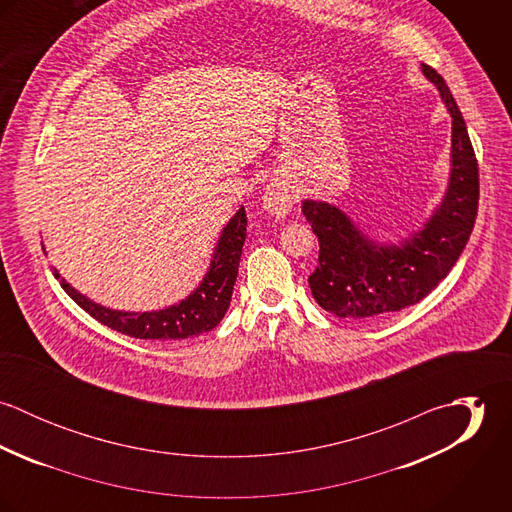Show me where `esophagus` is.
Segmentation results:
<instances>
[{
  "mask_svg": "<svg viewBox=\"0 0 512 512\" xmlns=\"http://www.w3.org/2000/svg\"><path fill=\"white\" fill-rule=\"evenodd\" d=\"M293 203H295V197L286 185L282 183L268 185L264 193V209L272 217H286L292 211Z\"/></svg>",
  "mask_w": 512,
  "mask_h": 512,
  "instance_id": "esophagus-1",
  "label": "esophagus"
}]
</instances>
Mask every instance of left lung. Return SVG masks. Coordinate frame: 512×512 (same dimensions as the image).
<instances>
[{
	"label": "left lung",
	"mask_w": 512,
	"mask_h": 512,
	"mask_svg": "<svg viewBox=\"0 0 512 512\" xmlns=\"http://www.w3.org/2000/svg\"><path fill=\"white\" fill-rule=\"evenodd\" d=\"M451 114V177L434 217L400 246H378L337 207L305 201L303 217L319 240L309 276L315 301L343 319H374L418 303L459 260L477 219L479 165L465 120L438 71L422 65Z\"/></svg>",
	"instance_id": "1"
}]
</instances>
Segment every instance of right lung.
<instances>
[{
    "label": "right lung",
    "mask_w": 512,
    "mask_h": 512,
    "mask_svg": "<svg viewBox=\"0 0 512 512\" xmlns=\"http://www.w3.org/2000/svg\"><path fill=\"white\" fill-rule=\"evenodd\" d=\"M246 238V211L244 207L230 219L220 234L219 244L211 262V270L205 276L203 284L183 299L179 305H171L159 311L130 313L106 309L82 293L76 292L61 276L55 272V278L61 282L63 290L96 321L108 325L110 329L130 335L136 339L151 341H179L197 337L215 329L224 317L234 282L238 276V264L242 256V244Z\"/></svg>",
    "instance_id": "add662e5"
}]
</instances>
